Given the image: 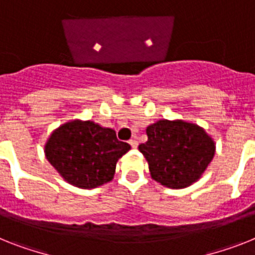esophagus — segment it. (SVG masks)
<instances>
[{
  "instance_id": "esophagus-1",
  "label": "esophagus",
  "mask_w": 255,
  "mask_h": 255,
  "mask_svg": "<svg viewBox=\"0 0 255 255\" xmlns=\"http://www.w3.org/2000/svg\"><path fill=\"white\" fill-rule=\"evenodd\" d=\"M129 143H130V146H131L132 148H136V147H138V140H136V139H131Z\"/></svg>"
}]
</instances>
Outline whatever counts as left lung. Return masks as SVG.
I'll return each instance as SVG.
<instances>
[{
  "label": "left lung",
  "instance_id": "8db88e82",
  "mask_svg": "<svg viewBox=\"0 0 255 255\" xmlns=\"http://www.w3.org/2000/svg\"><path fill=\"white\" fill-rule=\"evenodd\" d=\"M139 151L151 177L170 189L188 188L199 180L215 155V142L203 128L182 120H159L146 129Z\"/></svg>",
  "mask_w": 255,
  "mask_h": 255
}]
</instances>
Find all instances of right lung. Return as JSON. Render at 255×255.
I'll return each mask as SVG.
<instances>
[{
  "label": "right lung",
  "mask_w": 255,
  "mask_h": 255,
  "mask_svg": "<svg viewBox=\"0 0 255 255\" xmlns=\"http://www.w3.org/2000/svg\"><path fill=\"white\" fill-rule=\"evenodd\" d=\"M44 148L48 161L65 181L94 189L112 180L116 164L130 144L117 139L113 129L74 120L54 130Z\"/></svg>",
  "instance_id": "right-lung-1"
}]
</instances>
